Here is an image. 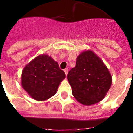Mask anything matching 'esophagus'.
Wrapping results in <instances>:
<instances>
[{"instance_id": "obj_1", "label": "esophagus", "mask_w": 133, "mask_h": 133, "mask_svg": "<svg viewBox=\"0 0 133 133\" xmlns=\"http://www.w3.org/2000/svg\"><path fill=\"white\" fill-rule=\"evenodd\" d=\"M64 73H65L66 75H67L68 72H69V69H65L64 70Z\"/></svg>"}]
</instances>
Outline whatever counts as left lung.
Listing matches in <instances>:
<instances>
[{
    "label": "left lung",
    "mask_w": 133,
    "mask_h": 133,
    "mask_svg": "<svg viewBox=\"0 0 133 133\" xmlns=\"http://www.w3.org/2000/svg\"><path fill=\"white\" fill-rule=\"evenodd\" d=\"M74 97L90 106L102 101L112 84V77L101 59L91 50L79 55L67 75Z\"/></svg>",
    "instance_id": "obj_1"
}]
</instances>
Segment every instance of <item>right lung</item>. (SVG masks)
I'll list each match as a JSON object with an SVG mask.
<instances>
[{
	"label": "right lung",
	"instance_id": "add662e5",
	"mask_svg": "<svg viewBox=\"0 0 133 133\" xmlns=\"http://www.w3.org/2000/svg\"><path fill=\"white\" fill-rule=\"evenodd\" d=\"M65 77L57 62L48 55H42L24 68L21 84L32 98L45 101L56 93L60 83Z\"/></svg>",
	"mask_w": 133,
	"mask_h": 133
}]
</instances>
